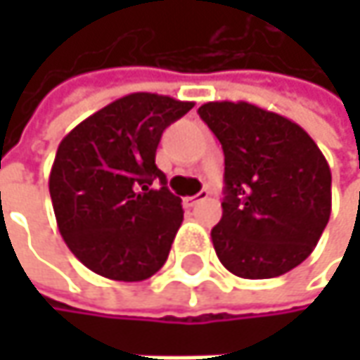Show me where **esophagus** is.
<instances>
[{"mask_svg": "<svg viewBox=\"0 0 360 360\" xmlns=\"http://www.w3.org/2000/svg\"><path fill=\"white\" fill-rule=\"evenodd\" d=\"M204 200H208V191H200V193H195V195H185L183 198V204L187 206V208H191V206H195V204H200V202H204Z\"/></svg>", "mask_w": 360, "mask_h": 360, "instance_id": "34e87169", "label": "esophagus"}]
</instances>
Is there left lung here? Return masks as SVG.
<instances>
[{
    "label": "left lung",
    "mask_w": 360,
    "mask_h": 360,
    "mask_svg": "<svg viewBox=\"0 0 360 360\" xmlns=\"http://www.w3.org/2000/svg\"><path fill=\"white\" fill-rule=\"evenodd\" d=\"M225 154L223 217L212 246L244 279L279 277L315 250L331 214V171L294 120L250 102L198 108Z\"/></svg>",
    "instance_id": "left-lung-1"
}]
</instances>
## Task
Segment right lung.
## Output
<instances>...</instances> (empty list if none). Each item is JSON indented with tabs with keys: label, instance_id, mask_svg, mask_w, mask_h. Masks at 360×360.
<instances>
[{
	"label": "right lung",
	"instance_id": "add662e5",
	"mask_svg": "<svg viewBox=\"0 0 360 360\" xmlns=\"http://www.w3.org/2000/svg\"><path fill=\"white\" fill-rule=\"evenodd\" d=\"M193 108L129 94L79 122L49 173L56 223L70 252L114 281H143L167 262L183 221L181 198L156 167L162 131ZM158 179L162 188H150Z\"/></svg>",
	"mask_w": 360,
	"mask_h": 360
}]
</instances>
